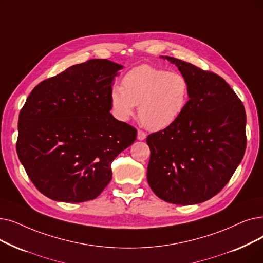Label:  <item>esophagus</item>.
Listing matches in <instances>:
<instances>
[{
	"instance_id": "esophagus-1",
	"label": "esophagus",
	"mask_w": 263,
	"mask_h": 263,
	"mask_svg": "<svg viewBox=\"0 0 263 263\" xmlns=\"http://www.w3.org/2000/svg\"><path fill=\"white\" fill-rule=\"evenodd\" d=\"M146 136H147V134L143 130H139L138 131V140L143 141V140L146 139Z\"/></svg>"
}]
</instances>
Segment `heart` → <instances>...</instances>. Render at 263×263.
<instances>
[{"mask_svg": "<svg viewBox=\"0 0 263 263\" xmlns=\"http://www.w3.org/2000/svg\"><path fill=\"white\" fill-rule=\"evenodd\" d=\"M190 87L187 78L152 65L132 68L122 79V87L110 90V104L120 120H128L139 104V119L147 129L163 130L185 111Z\"/></svg>", "mask_w": 263, "mask_h": 263, "instance_id": "obj_1", "label": "heart"}]
</instances>
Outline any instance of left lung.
<instances>
[{
  "label": "left lung",
  "instance_id": "1",
  "mask_svg": "<svg viewBox=\"0 0 263 263\" xmlns=\"http://www.w3.org/2000/svg\"><path fill=\"white\" fill-rule=\"evenodd\" d=\"M189 83V101L179 119L147 136V181L166 202L208 201L228 184L246 149L243 102L224 79L165 55Z\"/></svg>",
  "mask_w": 263,
  "mask_h": 263
}]
</instances>
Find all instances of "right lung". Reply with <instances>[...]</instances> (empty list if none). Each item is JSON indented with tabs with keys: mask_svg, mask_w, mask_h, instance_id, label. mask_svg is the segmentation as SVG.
<instances>
[{
	"mask_svg": "<svg viewBox=\"0 0 263 263\" xmlns=\"http://www.w3.org/2000/svg\"><path fill=\"white\" fill-rule=\"evenodd\" d=\"M121 65L91 59L45 79L19 112L16 149L36 189L54 201L96 199L111 162L138 131L111 116L112 79Z\"/></svg>",
	"mask_w": 263,
	"mask_h": 263,
	"instance_id": "add662e5",
	"label": "right lung"
}]
</instances>
